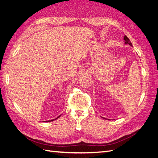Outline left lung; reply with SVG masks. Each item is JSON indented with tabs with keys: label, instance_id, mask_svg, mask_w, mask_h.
Wrapping results in <instances>:
<instances>
[{
	"label": "left lung",
	"instance_id": "obj_1",
	"mask_svg": "<svg viewBox=\"0 0 158 158\" xmlns=\"http://www.w3.org/2000/svg\"><path fill=\"white\" fill-rule=\"evenodd\" d=\"M124 40H125V44H128L129 45H131V46H132V44L131 43V41H130V40L128 39V38L125 35V37H124Z\"/></svg>",
	"mask_w": 158,
	"mask_h": 158
}]
</instances>
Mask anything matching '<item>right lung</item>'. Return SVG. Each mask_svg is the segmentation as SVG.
<instances>
[{
    "instance_id": "1",
    "label": "right lung",
    "mask_w": 158,
    "mask_h": 158,
    "mask_svg": "<svg viewBox=\"0 0 158 158\" xmlns=\"http://www.w3.org/2000/svg\"><path fill=\"white\" fill-rule=\"evenodd\" d=\"M60 117V115L59 116V117H58L57 118H55V119H52V120H51V121H46V122H50V121H54V120H55V119H56V118H58L59 117Z\"/></svg>"
}]
</instances>
